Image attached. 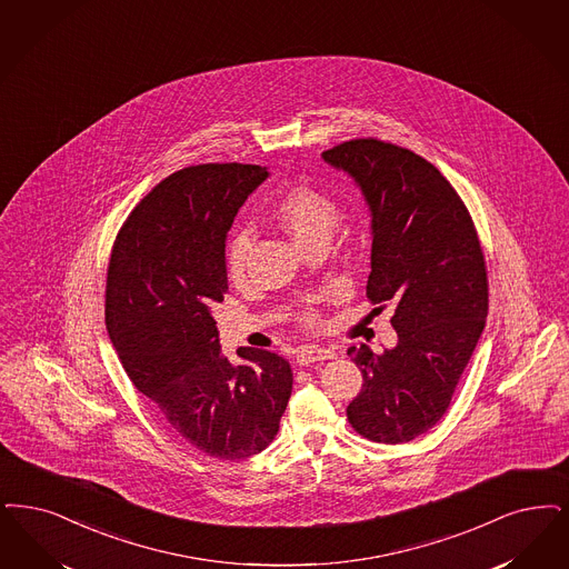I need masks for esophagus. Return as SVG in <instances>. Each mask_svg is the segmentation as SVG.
Wrapping results in <instances>:
<instances>
[{
	"label": "esophagus",
	"mask_w": 569,
	"mask_h": 569,
	"mask_svg": "<svg viewBox=\"0 0 569 569\" xmlns=\"http://www.w3.org/2000/svg\"><path fill=\"white\" fill-rule=\"evenodd\" d=\"M335 351L328 347H319V345H305L300 347V351L296 353V362L300 366L316 365V362H326L332 360Z\"/></svg>",
	"instance_id": "34e87169"
}]
</instances>
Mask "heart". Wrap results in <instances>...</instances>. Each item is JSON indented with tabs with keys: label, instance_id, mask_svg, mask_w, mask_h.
<instances>
[{
	"label": "heart",
	"instance_id": "heart-1",
	"mask_svg": "<svg viewBox=\"0 0 569 569\" xmlns=\"http://www.w3.org/2000/svg\"><path fill=\"white\" fill-rule=\"evenodd\" d=\"M274 218L286 232L295 239L296 243L307 250L316 243H330L335 230L341 222V209L328 194L313 190V188H295L281 197L274 207ZM251 251L250 230H237L227 248V269L232 281H241ZM305 323H316V311H305Z\"/></svg>",
	"mask_w": 569,
	"mask_h": 569
}]
</instances>
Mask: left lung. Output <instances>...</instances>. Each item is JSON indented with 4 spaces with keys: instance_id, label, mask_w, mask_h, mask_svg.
<instances>
[{
    "instance_id": "left-lung-1",
    "label": "left lung",
    "mask_w": 569,
    "mask_h": 569,
    "mask_svg": "<svg viewBox=\"0 0 569 569\" xmlns=\"http://www.w3.org/2000/svg\"><path fill=\"white\" fill-rule=\"evenodd\" d=\"M321 159L365 194L372 218L366 295L393 305L398 332L383 353L349 347L365 386L347 419L368 440L409 442L449 409L485 328L489 292L477 228L447 178L407 148L351 139Z\"/></svg>"
}]
</instances>
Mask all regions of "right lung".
Instances as JSON below:
<instances>
[{"label":"right lung","instance_id":"right-lung-1","mask_svg":"<svg viewBox=\"0 0 569 569\" xmlns=\"http://www.w3.org/2000/svg\"><path fill=\"white\" fill-rule=\"evenodd\" d=\"M267 167L209 162L154 186L120 228L108 267L106 326L133 386L182 440L218 459L273 442L292 368L273 351H220L211 307L228 292L227 234Z\"/></svg>","mask_w":569,"mask_h":569}]
</instances>
